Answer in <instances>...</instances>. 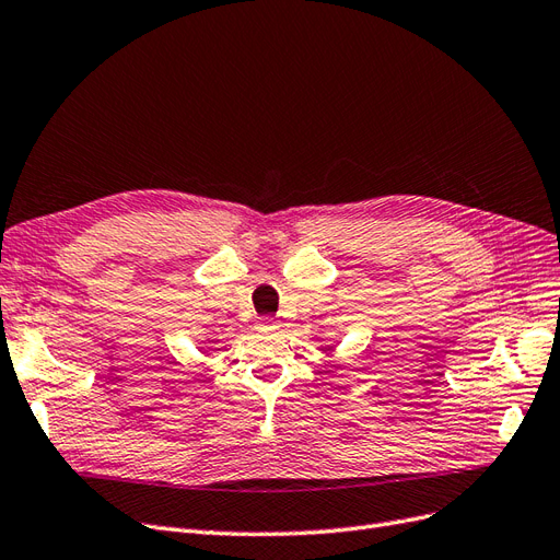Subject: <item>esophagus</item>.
I'll return each mask as SVG.
<instances>
[{"label": "esophagus", "instance_id": "1", "mask_svg": "<svg viewBox=\"0 0 560 560\" xmlns=\"http://www.w3.org/2000/svg\"><path fill=\"white\" fill-rule=\"evenodd\" d=\"M277 328H279V323H277L275 318L265 316V318L258 320V330H262V332H272V330H277Z\"/></svg>", "mask_w": 560, "mask_h": 560}]
</instances>
